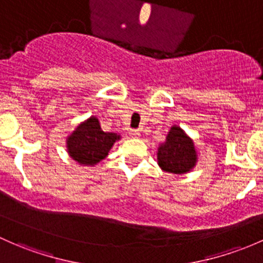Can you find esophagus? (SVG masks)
Instances as JSON below:
<instances>
[{"label": "esophagus", "mask_w": 263, "mask_h": 263, "mask_svg": "<svg viewBox=\"0 0 263 263\" xmlns=\"http://www.w3.org/2000/svg\"><path fill=\"white\" fill-rule=\"evenodd\" d=\"M140 131H137V129H131L129 131V136L131 137H140Z\"/></svg>", "instance_id": "obj_1"}]
</instances>
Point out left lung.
I'll use <instances>...</instances> for the list:
<instances>
[{
  "label": "left lung",
  "instance_id": "8db88e82",
  "mask_svg": "<svg viewBox=\"0 0 263 263\" xmlns=\"http://www.w3.org/2000/svg\"><path fill=\"white\" fill-rule=\"evenodd\" d=\"M197 159V151L192 139L185 135L180 127H171L166 142L162 143L157 151L159 166L166 173L180 175L192 170Z\"/></svg>",
  "mask_w": 263,
  "mask_h": 263
}]
</instances>
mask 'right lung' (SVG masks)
I'll use <instances>...</instances> for the list:
<instances>
[{
  "instance_id": "obj_1",
  "label": "right lung",
  "mask_w": 263,
  "mask_h": 263,
  "mask_svg": "<svg viewBox=\"0 0 263 263\" xmlns=\"http://www.w3.org/2000/svg\"><path fill=\"white\" fill-rule=\"evenodd\" d=\"M121 137L113 132L102 131L99 121L90 117L79 124L66 140L68 153L81 165H96L109 153L113 143Z\"/></svg>"
}]
</instances>
